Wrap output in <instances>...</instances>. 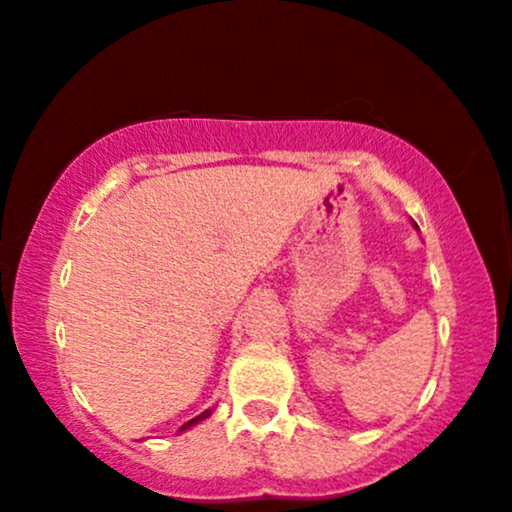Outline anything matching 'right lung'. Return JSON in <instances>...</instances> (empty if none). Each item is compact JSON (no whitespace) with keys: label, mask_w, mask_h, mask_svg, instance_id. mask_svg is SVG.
Masks as SVG:
<instances>
[{"label":"right lung","mask_w":512,"mask_h":512,"mask_svg":"<svg viewBox=\"0 0 512 512\" xmlns=\"http://www.w3.org/2000/svg\"><path fill=\"white\" fill-rule=\"evenodd\" d=\"M210 412H213V410H206V412H203V414H199V417H196V419H192V421H187V424H185V426H182V428H180V431H187V428H192L194 424H199V421H203V419H208V417H210Z\"/></svg>","instance_id":"right-lung-1"}]
</instances>
